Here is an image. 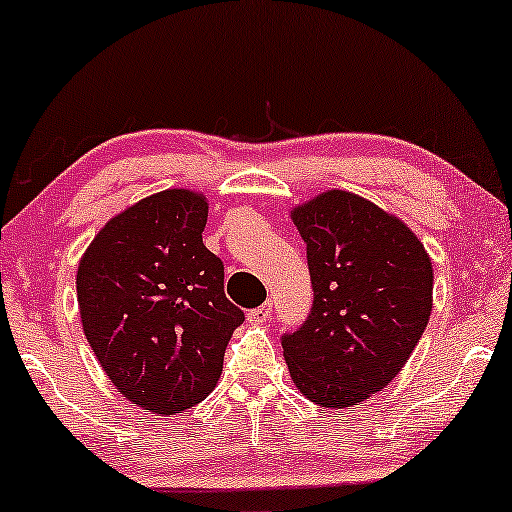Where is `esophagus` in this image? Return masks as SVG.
<instances>
[{
	"instance_id": "esophagus-1",
	"label": "esophagus",
	"mask_w": 512,
	"mask_h": 512,
	"mask_svg": "<svg viewBox=\"0 0 512 512\" xmlns=\"http://www.w3.org/2000/svg\"><path fill=\"white\" fill-rule=\"evenodd\" d=\"M270 313H272V303L268 301V303H263L261 308L249 310L247 320H249L251 324H263V322H268V320H270Z\"/></svg>"
}]
</instances>
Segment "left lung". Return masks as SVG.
Masks as SVG:
<instances>
[{"label": "left lung", "mask_w": 512, "mask_h": 512, "mask_svg": "<svg viewBox=\"0 0 512 512\" xmlns=\"http://www.w3.org/2000/svg\"><path fill=\"white\" fill-rule=\"evenodd\" d=\"M291 221L315 291L303 327L282 336L291 381L320 407H355L386 388L421 341L433 263L407 223L355 192H322Z\"/></svg>", "instance_id": "left-lung-1"}]
</instances>
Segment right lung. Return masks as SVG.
<instances>
[{
	"label": "right lung",
	"mask_w": 512,
	"mask_h": 512,
	"mask_svg": "<svg viewBox=\"0 0 512 512\" xmlns=\"http://www.w3.org/2000/svg\"><path fill=\"white\" fill-rule=\"evenodd\" d=\"M202 192H155L112 216L77 268V303L96 360L131 404L169 416L216 388L244 313L204 247Z\"/></svg>",
	"instance_id": "right-lung-1"
}]
</instances>
